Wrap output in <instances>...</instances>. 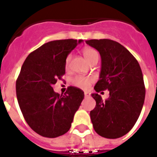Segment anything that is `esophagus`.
<instances>
[{"label": "esophagus", "instance_id": "34e87169", "mask_svg": "<svg viewBox=\"0 0 157 157\" xmlns=\"http://www.w3.org/2000/svg\"><path fill=\"white\" fill-rule=\"evenodd\" d=\"M90 94L86 91V92H85V97H86V98H88V97H90Z\"/></svg>", "mask_w": 157, "mask_h": 157}]
</instances>
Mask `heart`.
<instances>
[{
    "instance_id": "1",
    "label": "heart",
    "mask_w": 157,
    "mask_h": 157,
    "mask_svg": "<svg viewBox=\"0 0 157 157\" xmlns=\"http://www.w3.org/2000/svg\"><path fill=\"white\" fill-rule=\"evenodd\" d=\"M84 57L86 58L87 61L90 63L94 59H98V54L94 49L93 48H86L83 50ZM71 59V56L68 55L66 59V65H68L69 62ZM93 82V79L90 77H86V76H76V78H74L73 84L76 86L81 89H87L90 87L91 83Z\"/></svg>"
}]
</instances>
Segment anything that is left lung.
<instances>
[{
  "instance_id": "obj_1",
  "label": "left lung",
  "mask_w": 157,
  "mask_h": 157,
  "mask_svg": "<svg viewBox=\"0 0 157 157\" xmlns=\"http://www.w3.org/2000/svg\"><path fill=\"white\" fill-rule=\"evenodd\" d=\"M101 56L99 80L94 86L96 101L90 112L94 129L100 136L117 139L134 127L141 113L145 86L141 67L133 54L120 43L109 39L86 40ZM109 90L106 101L98 93Z\"/></svg>"
}]
</instances>
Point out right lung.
Returning <instances> with one entry per match:
<instances>
[{
    "label": "right lung",
    "instance_id": "obj_1",
    "mask_svg": "<svg viewBox=\"0 0 157 157\" xmlns=\"http://www.w3.org/2000/svg\"><path fill=\"white\" fill-rule=\"evenodd\" d=\"M82 41L67 39L45 43L31 53L22 66L16 81L18 103L26 122L41 136L66 134L83 100L81 89L69 86L63 95L53 89L65 74L67 55Z\"/></svg>",
    "mask_w": 157,
    "mask_h": 157
}]
</instances>
